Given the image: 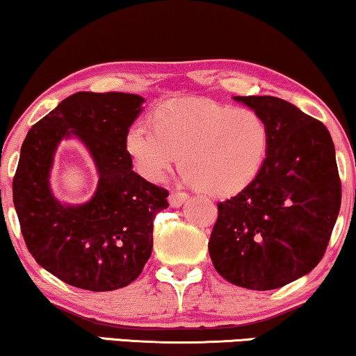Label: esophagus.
<instances>
[{"label":"esophagus","instance_id":"obj_1","mask_svg":"<svg viewBox=\"0 0 356 356\" xmlns=\"http://www.w3.org/2000/svg\"><path fill=\"white\" fill-rule=\"evenodd\" d=\"M186 200H188V195H186V193H183V191H173L170 195V198H168L170 204L173 206V208H178V206H181Z\"/></svg>","mask_w":356,"mask_h":356}]
</instances>
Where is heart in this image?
<instances>
[{
    "label": "heart",
    "mask_w": 356,
    "mask_h": 356,
    "mask_svg": "<svg viewBox=\"0 0 356 356\" xmlns=\"http://www.w3.org/2000/svg\"><path fill=\"white\" fill-rule=\"evenodd\" d=\"M153 130L134 124L124 147L145 179L161 183L177 165L185 179L211 196L244 190L261 170L269 129L261 113L209 99H178L158 105Z\"/></svg>",
    "instance_id": "heart-1"
}]
</instances>
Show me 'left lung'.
Returning a JSON list of instances; mask_svg holds the SVG:
<instances>
[{"instance_id": "8db88e82", "label": "left lung", "mask_w": 356, "mask_h": 356, "mask_svg": "<svg viewBox=\"0 0 356 356\" xmlns=\"http://www.w3.org/2000/svg\"><path fill=\"white\" fill-rule=\"evenodd\" d=\"M264 117L267 155L256 178L218 204L208 249L227 282L272 291L322 261L340 211L341 183L330 131L287 100L234 97Z\"/></svg>"}]
</instances>
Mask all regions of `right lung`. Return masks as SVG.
<instances>
[{
    "instance_id": "add662e5",
    "label": "right lung",
    "mask_w": 356,
    "mask_h": 356,
    "mask_svg": "<svg viewBox=\"0 0 356 356\" xmlns=\"http://www.w3.org/2000/svg\"><path fill=\"white\" fill-rule=\"evenodd\" d=\"M143 97L124 92H77L26 135L13 178V201L28 251L63 282L92 292L117 291L142 274L153 249V221L168 191L131 170L125 131ZM76 134L99 171L90 202L59 204L49 173L56 145Z\"/></svg>"
}]
</instances>
